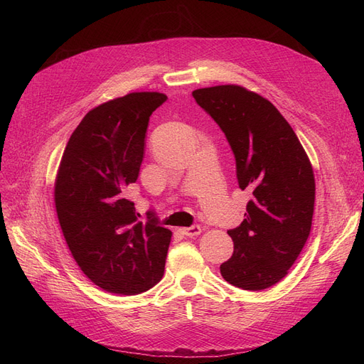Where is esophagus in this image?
<instances>
[{
	"mask_svg": "<svg viewBox=\"0 0 364 364\" xmlns=\"http://www.w3.org/2000/svg\"><path fill=\"white\" fill-rule=\"evenodd\" d=\"M200 232H202V226H199V225L182 228V234L186 237H197V235H200Z\"/></svg>",
	"mask_w": 364,
	"mask_h": 364,
	"instance_id": "esophagus-1",
	"label": "esophagus"
}]
</instances>
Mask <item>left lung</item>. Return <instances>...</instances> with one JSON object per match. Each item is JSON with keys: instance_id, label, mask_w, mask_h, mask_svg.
<instances>
[{"instance_id": "8db88e82", "label": "left lung", "mask_w": 364, "mask_h": 364, "mask_svg": "<svg viewBox=\"0 0 364 364\" xmlns=\"http://www.w3.org/2000/svg\"><path fill=\"white\" fill-rule=\"evenodd\" d=\"M196 103L225 134L241 190L252 191L245 220L229 229L234 253L220 273L238 289L279 282L310 235L314 174L294 130L269 100L237 85L202 87Z\"/></svg>"}]
</instances>
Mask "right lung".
<instances>
[{"label": "right lung", "mask_w": 364, "mask_h": 364, "mask_svg": "<svg viewBox=\"0 0 364 364\" xmlns=\"http://www.w3.org/2000/svg\"><path fill=\"white\" fill-rule=\"evenodd\" d=\"M167 102L159 92H132L87 112L65 147L54 186L58 218L82 272L98 287L138 294L164 274L171 230L138 222L126 191L135 183L150 115Z\"/></svg>", "instance_id": "right-lung-1"}]
</instances>
